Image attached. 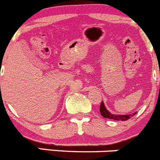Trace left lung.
<instances>
[{"label": "left lung", "instance_id": "8db88e82", "mask_svg": "<svg viewBox=\"0 0 160 160\" xmlns=\"http://www.w3.org/2000/svg\"><path fill=\"white\" fill-rule=\"evenodd\" d=\"M100 112L102 116L104 117V118H109V119L117 120V121H118V120H120V121H127V120H128L131 117L134 116L137 114V112H133L131 115H114V114H112L107 110L103 102H101V104H100Z\"/></svg>", "mask_w": 160, "mask_h": 160}]
</instances>
